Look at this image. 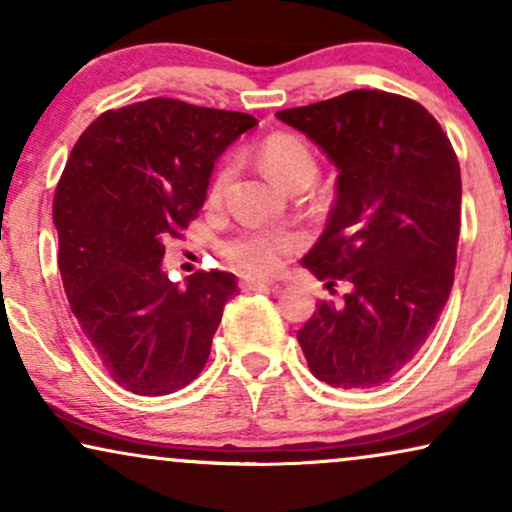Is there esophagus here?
<instances>
[{
    "label": "esophagus",
    "mask_w": 512,
    "mask_h": 512,
    "mask_svg": "<svg viewBox=\"0 0 512 512\" xmlns=\"http://www.w3.org/2000/svg\"><path fill=\"white\" fill-rule=\"evenodd\" d=\"M241 288H243V290L276 288V283H274V281H267V278H252V276H245V278H241Z\"/></svg>",
    "instance_id": "obj_1"
}]
</instances>
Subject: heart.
<instances>
[{"label":"heart","mask_w":512,"mask_h":512,"mask_svg":"<svg viewBox=\"0 0 512 512\" xmlns=\"http://www.w3.org/2000/svg\"><path fill=\"white\" fill-rule=\"evenodd\" d=\"M260 163L264 172L269 174L276 184L283 189L295 181H309L312 184L316 177V158L312 148L295 134H271L264 139L260 148ZM226 179H229V170L217 174L212 181L210 198L222 196ZM297 248V236L288 234V231H245V234L231 238L224 243L222 255L231 269L241 271V274L252 276H267L274 274L283 267V260Z\"/></svg>","instance_id":"b5f03b06"}]
</instances>
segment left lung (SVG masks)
I'll return each instance as SVG.
<instances>
[{
  "instance_id": "left-lung-1",
  "label": "left lung",
  "mask_w": 512,
  "mask_h": 512,
  "mask_svg": "<svg viewBox=\"0 0 512 512\" xmlns=\"http://www.w3.org/2000/svg\"><path fill=\"white\" fill-rule=\"evenodd\" d=\"M276 118L338 167L326 229L302 257L340 304L319 302L297 331L309 371L331 387L385 385L420 352L454 286L461 167L423 106L354 89Z\"/></svg>"
}]
</instances>
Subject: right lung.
<instances>
[{
  "label": "right lung",
  "instance_id": "right-lung-1",
  "mask_svg": "<svg viewBox=\"0 0 512 512\" xmlns=\"http://www.w3.org/2000/svg\"><path fill=\"white\" fill-rule=\"evenodd\" d=\"M255 125L248 113L148 99L103 113L70 153L54 196L58 271L89 345L129 392H177L210 357L236 276L196 271L179 288L165 241L203 208L215 160Z\"/></svg>",
  "mask_w": 512,
  "mask_h": 512
}]
</instances>
